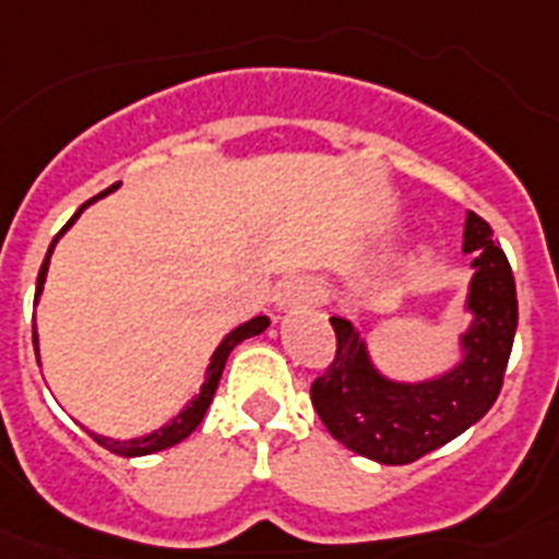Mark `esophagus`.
<instances>
[{
    "label": "esophagus",
    "mask_w": 559,
    "mask_h": 559,
    "mask_svg": "<svg viewBox=\"0 0 559 559\" xmlns=\"http://www.w3.org/2000/svg\"><path fill=\"white\" fill-rule=\"evenodd\" d=\"M322 288L310 276H288L280 288V305L294 308V305H316L322 302Z\"/></svg>",
    "instance_id": "1"
}]
</instances>
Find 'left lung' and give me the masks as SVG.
I'll return each mask as SVG.
<instances>
[{"label":"left lung","mask_w":559,"mask_h":559,"mask_svg":"<svg viewBox=\"0 0 559 559\" xmlns=\"http://www.w3.org/2000/svg\"><path fill=\"white\" fill-rule=\"evenodd\" d=\"M464 251L473 254L467 308L476 322L464 333V360L428 383H392L374 372L367 347L347 319L333 316L335 358L310 383V400L333 439L380 464H408L437 451L490 412L518 328L515 276L492 240L490 224L467 212Z\"/></svg>","instance_id":"obj_1"}]
</instances>
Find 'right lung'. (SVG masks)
Segmentation results:
<instances>
[{"mask_svg": "<svg viewBox=\"0 0 559 559\" xmlns=\"http://www.w3.org/2000/svg\"><path fill=\"white\" fill-rule=\"evenodd\" d=\"M114 187H117V185H111V187H108V190H103L100 195H95V199H88L86 204H83L81 210H78L75 215H72V221H69V224L63 226L61 231H58L56 240L49 243V251H47V257H44L41 271H38L36 302H33V305H38V296H41L44 280H47V269H49V254H52V249H56L58 237H61L63 231L69 229V226L75 224L78 215H81V212L86 210V206L92 204V201H97V199H103V195H108V192H111ZM265 328H269V319H265V316H257V319H251V322H246V324H240V328H237V330H231V333L226 335L224 341H221V347L215 349V355H212L210 369H206V380H204V386H201V394L195 400H192L190 406H187L185 412L179 414V417L173 419L170 426L159 428V431H153V433H145V437H140V439H128V442H120V439H108V437H97V433H92V437L97 439V445H103V448H106V451H111V453H120V456H145V453H156V451H165V448L179 445L181 439L190 437V433L195 431V428H199L201 419H204L206 408H210L212 397H215V389H218L221 372H224L226 358H229L231 349H235L237 344H240V341H243V338H251V335H260ZM33 347H36V353H38L36 328H33Z\"/></svg>", "mask_w": 559, "mask_h": 559, "instance_id": "add662e5", "label": "right lung"}]
</instances>
